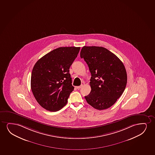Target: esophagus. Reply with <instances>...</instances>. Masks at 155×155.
<instances>
[{"instance_id":"obj_1","label":"esophagus","mask_w":155,"mask_h":155,"mask_svg":"<svg viewBox=\"0 0 155 155\" xmlns=\"http://www.w3.org/2000/svg\"><path fill=\"white\" fill-rule=\"evenodd\" d=\"M83 87V85H81L80 86H77L76 87V88L78 89H81V87Z\"/></svg>"}]
</instances>
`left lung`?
<instances>
[{"label": "left lung", "instance_id": "1", "mask_svg": "<svg viewBox=\"0 0 155 155\" xmlns=\"http://www.w3.org/2000/svg\"><path fill=\"white\" fill-rule=\"evenodd\" d=\"M81 57L86 62L91 74V90L84 96L87 102L100 110L112 106L127 84V72L123 62L103 47L84 46Z\"/></svg>", "mask_w": 155, "mask_h": 155}]
</instances>
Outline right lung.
<instances>
[{
    "label": "right lung",
    "instance_id": "add662e5",
    "mask_svg": "<svg viewBox=\"0 0 155 155\" xmlns=\"http://www.w3.org/2000/svg\"><path fill=\"white\" fill-rule=\"evenodd\" d=\"M80 47H59L39 59L32 69L31 89L37 101L44 108L57 111L66 105L74 91L69 68Z\"/></svg>",
    "mask_w": 155,
    "mask_h": 155
}]
</instances>
